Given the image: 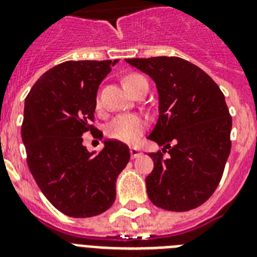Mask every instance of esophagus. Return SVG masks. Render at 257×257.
Segmentation results:
<instances>
[{
  "mask_svg": "<svg viewBox=\"0 0 257 257\" xmlns=\"http://www.w3.org/2000/svg\"><path fill=\"white\" fill-rule=\"evenodd\" d=\"M130 153H131V157H133V158H138V157L142 154V152H140L138 148H130Z\"/></svg>",
  "mask_w": 257,
  "mask_h": 257,
  "instance_id": "1",
  "label": "esophagus"
}]
</instances>
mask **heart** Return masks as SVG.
Listing matches in <instances>:
<instances>
[{
  "mask_svg": "<svg viewBox=\"0 0 257 257\" xmlns=\"http://www.w3.org/2000/svg\"><path fill=\"white\" fill-rule=\"evenodd\" d=\"M142 81H147L143 76L138 73H131L123 78V85L128 91H133L138 83ZM96 106H100V99L96 97ZM147 127V119L140 114H134V113H124L114 117L112 121L106 124L105 133L110 139L118 140L123 143H134L138 140L140 134L144 131Z\"/></svg>",
  "mask_w": 257,
  "mask_h": 257,
  "instance_id": "b5f03b06",
  "label": "heart"
}]
</instances>
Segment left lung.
Wrapping results in <instances>:
<instances>
[{"label": "left lung", "mask_w": 257, "mask_h": 257, "mask_svg": "<svg viewBox=\"0 0 257 257\" xmlns=\"http://www.w3.org/2000/svg\"><path fill=\"white\" fill-rule=\"evenodd\" d=\"M126 61L151 76L160 95V117L148 139L165 148L149 153L154 161L145 179L149 199L176 212L203 205L221 180L231 148L224 94L206 72L181 58Z\"/></svg>", "instance_id": "1"}]
</instances>
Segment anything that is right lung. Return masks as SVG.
Masks as SVG:
<instances>
[{
  "label": "right lung",
  "mask_w": 257,
  "mask_h": 257,
  "mask_svg": "<svg viewBox=\"0 0 257 257\" xmlns=\"http://www.w3.org/2000/svg\"><path fill=\"white\" fill-rule=\"evenodd\" d=\"M118 60H69L38 78L26 97L22 138L27 163L41 192L72 217L100 215L115 199V180L130 161V149L106 140L100 153L83 145L94 126L96 92Z\"/></svg>",
  "instance_id": "1"
}]
</instances>
